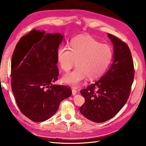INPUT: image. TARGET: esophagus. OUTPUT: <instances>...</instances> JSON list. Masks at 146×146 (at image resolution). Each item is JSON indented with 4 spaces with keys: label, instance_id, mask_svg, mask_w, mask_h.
<instances>
[{
    "label": "esophagus",
    "instance_id": "1",
    "mask_svg": "<svg viewBox=\"0 0 146 146\" xmlns=\"http://www.w3.org/2000/svg\"><path fill=\"white\" fill-rule=\"evenodd\" d=\"M72 95L73 96H74V95H76L77 94V90H76L72 89Z\"/></svg>",
    "mask_w": 146,
    "mask_h": 146
}]
</instances>
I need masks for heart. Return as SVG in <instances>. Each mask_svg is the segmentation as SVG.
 I'll use <instances>...</instances> for the list:
<instances>
[{
	"label": "heart",
	"instance_id": "b5f03b06",
	"mask_svg": "<svg viewBox=\"0 0 146 146\" xmlns=\"http://www.w3.org/2000/svg\"><path fill=\"white\" fill-rule=\"evenodd\" d=\"M112 55L109 46L100 43L87 35H81L73 38L70 48L59 46L56 52L57 61L64 72H68L74 66L77 68L64 74L63 84L76 88L86 78L94 80L101 76L111 62Z\"/></svg>",
	"mask_w": 146,
	"mask_h": 146
}]
</instances>
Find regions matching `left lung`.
<instances>
[{"mask_svg": "<svg viewBox=\"0 0 146 146\" xmlns=\"http://www.w3.org/2000/svg\"><path fill=\"white\" fill-rule=\"evenodd\" d=\"M114 48L113 60L100 79L80 91L85 103L80 112L96 123L106 121L125 105L134 77L133 62L128 46L116 36L108 34Z\"/></svg>", "mask_w": 146, "mask_h": 146, "instance_id": "obj_1", "label": "left lung"}]
</instances>
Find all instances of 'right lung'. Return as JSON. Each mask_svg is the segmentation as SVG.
Instances as JSON below:
<instances>
[{"label": "right lung", "mask_w": 146, "mask_h": 146, "mask_svg": "<svg viewBox=\"0 0 146 146\" xmlns=\"http://www.w3.org/2000/svg\"><path fill=\"white\" fill-rule=\"evenodd\" d=\"M64 39L60 33L34 29L21 38L11 60V87L20 111L35 122L49 119L63 100L72 95L58 85L56 52Z\"/></svg>", "instance_id": "add662e5"}]
</instances>
